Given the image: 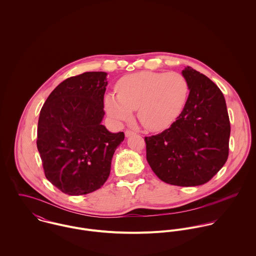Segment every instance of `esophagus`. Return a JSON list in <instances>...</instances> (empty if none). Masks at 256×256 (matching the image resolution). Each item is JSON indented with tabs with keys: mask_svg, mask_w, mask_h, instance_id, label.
Listing matches in <instances>:
<instances>
[{
	"mask_svg": "<svg viewBox=\"0 0 256 256\" xmlns=\"http://www.w3.org/2000/svg\"><path fill=\"white\" fill-rule=\"evenodd\" d=\"M134 134H136V132H134V131H132V130H126V131H125V136H126V137H130V136H132V135H134Z\"/></svg>",
	"mask_w": 256,
	"mask_h": 256,
	"instance_id": "1",
	"label": "esophagus"
}]
</instances>
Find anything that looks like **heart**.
<instances>
[{
    "label": "heart",
    "instance_id": "1",
    "mask_svg": "<svg viewBox=\"0 0 256 256\" xmlns=\"http://www.w3.org/2000/svg\"><path fill=\"white\" fill-rule=\"evenodd\" d=\"M117 96L108 94L104 106L117 122L128 121L138 110L140 123L150 131L170 127L180 115L189 94L182 74L143 71L123 76L116 84Z\"/></svg>",
    "mask_w": 256,
    "mask_h": 256
}]
</instances>
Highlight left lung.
<instances>
[{
	"label": "left lung",
	"instance_id": "obj_1",
	"mask_svg": "<svg viewBox=\"0 0 256 256\" xmlns=\"http://www.w3.org/2000/svg\"><path fill=\"white\" fill-rule=\"evenodd\" d=\"M189 96L168 129L145 137L146 160L164 182L197 186L208 182L228 156L230 125L224 98L205 74L186 67Z\"/></svg>",
	"mask_w": 256,
	"mask_h": 256
}]
</instances>
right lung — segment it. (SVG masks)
<instances>
[{"mask_svg":"<svg viewBox=\"0 0 256 256\" xmlns=\"http://www.w3.org/2000/svg\"><path fill=\"white\" fill-rule=\"evenodd\" d=\"M104 72L68 78L40 110L36 145L46 178L63 193L84 195L108 180L111 160L124 133L102 124L106 90Z\"/></svg>","mask_w":256,"mask_h":256,"instance_id":"right-lung-1","label":"right lung"}]
</instances>
